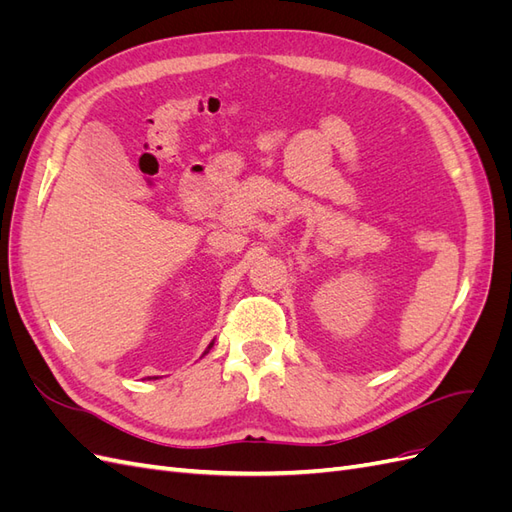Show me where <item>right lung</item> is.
Masks as SVG:
<instances>
[{"label": "right lung", "instance_id": "right-lung-1", "mask_svg": "<svg viewBox=\"0 0 512 512\" xmlns=\"http://www.w3.org/2000/svg\"><path fill=\"white\" fill-rule=\"evenodd\" d=\"M211 346H213V342H211V344H209V348H211ZM209 348H207V350H209Z\"/></svg>", "mask_w": 512, "mask_h": 512}]
</instances>
